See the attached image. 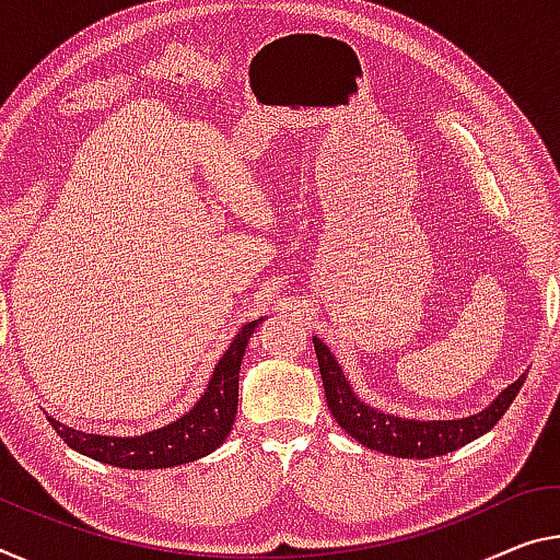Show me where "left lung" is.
Segmentation results:
<instances>
[{"label": "left lung", "instance_id": "obj_1", "mask_svg": "<svg viewBox=\"0 0 560 560\" xmlns=\"http://www.w3.org/2000/svg\"><path fill=\"white\" fill-rule=\"evenodd\" d=\"M314 351L318 359V371H322L328 411H331L336 423H339L351 439H357L361 446L398 458L443 456L466 446V443H471L478 436H483V433L491 431L493 425L501 421V416L509 411L518 388L523 386V381H526V374H523L518 381H513L486 411L468 416V419L411 421L398 419V416L392 413H381L376 408L363 404L361 398L353 396L349 381L343 378L339 363L331 357V351H328L318 339H314Z\"/></svg>", "mask_w": 560, "mask_h": 560}]
</instances>
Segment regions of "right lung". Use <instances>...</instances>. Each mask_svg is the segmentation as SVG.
I'll return each instance as SVG.
<instances>
[{
  "label": "right lung",
  "instance_id": "right-lung-1",
  "mask_svg": "<svg viewBox=\"0 0 560 560\" xmlns=\"http://www.w3.org/2000/svg\"><path fill=\"white\" fill-rule=\"evenodd\" d=\"M259 322L261 318H256L236 334V339L217 363L214 376H211L201 401L189 413H184L179 421L135 439L82 433L47 416L51 429L59 433L69 448L119 468H168L211 454L224 443L234 425L238 404V369H242L246 343Z\"/></svg>",
  "mask_w": 560,
  "mask_h": 560
}]
</instances>
